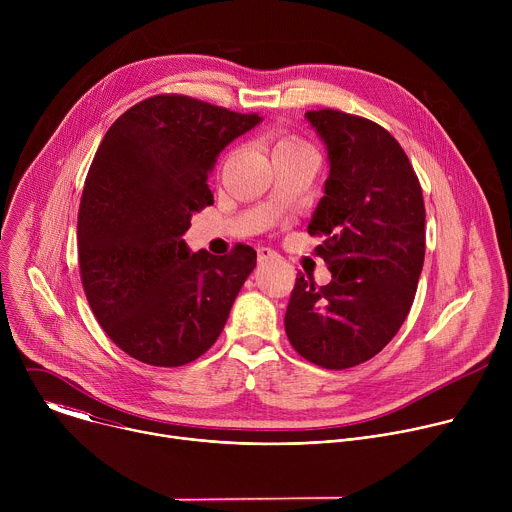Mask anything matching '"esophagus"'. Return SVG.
I'll list each match as a JSON object with an SVG mask.
<instances>
[{"instance_id":"obj_1","label":"esophagus","mask_w":512,"mask_h":512,"mask_svg":"<svg viewBox=\"0 0 512 512\" xmlns=\"http://www.w3.org/2000/svg\"><path fill=\"white\" fill-rule=\"evenodd\" d=\"M257 255H259V261H269V259H275V257H277V253H275L273 249H267V247H261V249L257 251Z\"/></svg>"}]
</instances>
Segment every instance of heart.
I'll return each instance as SVG.
<instances>
[{
	"label": "heart",
	"instance_id": "obj_1",
	"mask_svg": "<svg viewBox=\"0 0 512 512\" xmlns=\"http://www.w3.org/2000/svg\"><path fill=\"white\" fill-rule=\"evenodd\" d=\"M277 145H306V143H302V141L296 139V137H283Z\"/></svg>",
	"mask_w": 512,
	"mask_h": 512
}]
</instances>
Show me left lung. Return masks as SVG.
Returning a JSON list of instances; mask_svg holds the SVG:
<instances>
[{
    "label": "left lung",
    "mask_w": 512,
    "mask_h": 512,
    "mask_svg": "<svg viewBox=\"0 0 512 512\" xmlns=\"http://www.w3.org/2000/svg\"><path fill=\"white\" fill-rule=\"evenodd\" d=\"M328 148L330 176L308 225L328 285L298 273L285 334L300 356L342 371L379 354L405 322L425 257V204L399 141L338 109L306 113Z\"/></svg>",
    "instance_id": "obj_1"
}]
</instances>
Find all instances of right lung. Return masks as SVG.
Wrapping results in <instances>:
<instances>
[{
  "instance_id": "right-lung-1",
  "label": "right lung",
  "mask_w": 512,
  "mask_h": 512,
  "mask_svg": "<svg viewBox=\"0 0 512 512\" xmlns=\"http://www.w3.org/2000/svg\"><path fill=\"white\" fill-rule=\"evenodd\" d=\"M259 121L170 93L107 129L81 196L79 269L101 328L135 360L182 367L221 336L257 253L243 243L223 257L190 253L182 235L214 202L216 156Z\"/></svg>"
}]
</instances>
